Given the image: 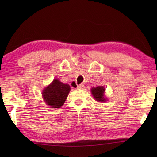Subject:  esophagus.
<instances>
[{"label":"esophagus","mask_w":157,"mask_h":157,"mask_svg":"<svg viewBox=\"0 0 157 157\" xmlns=\"http://www.w3.org/2000/svg\"><path fill=\"white\" fill-rule=\"evenodd\" d=\"M78 89H84V85L83 84L78 85Z\"/></svg>","instance_id":"34e87169"}]
</instances>
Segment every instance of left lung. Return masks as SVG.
<instances>
[{
    "label": "left lung",
    "instance_id": "obj_1",
    "mask_svg": "<svg viewBox=\"0 0 157 157\" xmlns=\"http://www.w3.org/2000/svg\"><path fill=\"white\" fill-rule=\"evenodd\" d=\"M91 93L95 99L98 101V102H105L106 100L104 98V87L98 86L95 87V88H92Z\"/></svg>",
    "mask_w": 157,
    "mask_h": 157
}]
</instances>
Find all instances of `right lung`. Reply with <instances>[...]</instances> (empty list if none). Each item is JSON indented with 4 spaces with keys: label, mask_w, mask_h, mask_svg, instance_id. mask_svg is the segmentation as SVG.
I'll list each match as a JSON object with an SVG mask.
<instances>
[{
    "label": "right lung",
    "mask_w": 157,
    "mask_h": 157,
    "mask_svg": "<svg viewBox=\"0 0 157 157\" xmlns=\"http://www.w3.org/2000/svg\"><path fill=\"white\" fill-rule=\"evenodd\" d=\"M71 90L68 84H63L55 79L43 91L45 102L52 108H59L63 105Z\"/></svg>",
    "instance_id": "1"
}]
</instances>
